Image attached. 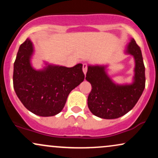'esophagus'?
<instances>
[{"instance_id": "34e87169", "label": "esophagus", "mask_w": 158, "mask_h": 158, "mask_svg": "<svg viewBox=\"0 0 158 158\" xmlns=\"http://www.w3.org/2000/svg\"><path fill=\"white\" fill-rule=\"evenodd\" d=\"M87 70H88V64H83V72H84L85 74H86Z\"/></svg>"}]
</instances>
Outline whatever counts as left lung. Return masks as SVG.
<instances>
[{
    "instance_id": "8db88e82",
    "label": "left lung",
    "mask_w": 158,
    "mask_h": 158,
    "mask_svg": "<svg viewBox=\"0 0 158 158\" xmlns=\"http://www.w3.org/2000/svg\"><path fill=\"white\" fill-rule=\"evenodd\" d=\"M126 52L135 59V81L131 85L114 84L103 66H88L85 79L91 84L88 106L91 113L102 119H116L128 113L142 95L146 84L142 52L131 39Z\"/></svg>"
}]
</instances>
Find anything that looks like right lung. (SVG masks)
<instances>
[{
  "instance_id": "1",
  "label": "right lung",
  "mask_w": 158,
  "mask_h": 158,
  "mask_svg": "<svg viewBox=\"0 0 158 158\" xmlns=\"http://www.w3.org/2000/svg\"><path fill=\"white\" fill-rule=\"evenodd\" d=\"M33 47L27 39L20 46L14 63L13 87L27 109L41 117L61 111L72 90L85 79L82 64L73 68L48 65L36 70L30 64Z\"/></svg>"
}]
</instances>
